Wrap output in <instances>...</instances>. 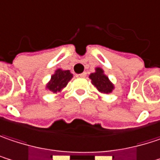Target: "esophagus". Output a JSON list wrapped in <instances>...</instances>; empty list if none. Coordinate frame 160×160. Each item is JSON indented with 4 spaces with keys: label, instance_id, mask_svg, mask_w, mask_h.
Here are the masks:
<instances>
[{
    "label": "esophagus",
    "instance_id": "1",
    "mask_svg": "<svg viewBox=\"0 0 160 160\" xmlns=\"http://www.w3.org/2000/svg\"><path fill=\"white\" fill-rule=\"evenodd\" d=\"M86 75H87L86 72H82V73H80V74H76V77H78V78H85Z\"/></svg>",
    "mask_w": 160,
    "mask_h": 160
}]
</instances>
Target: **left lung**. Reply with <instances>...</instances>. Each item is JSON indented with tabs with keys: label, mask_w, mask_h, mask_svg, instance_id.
Masks as SVG:
<instances>
[{
	"label": "left lung",
	"mask_w": 160,
	"mask_h": 160,
	"mask_svg": "<svg viewBox=\"0 0 160 160\" xmlns=\"http://www.w3.org/2000/svg\"><path fill=\"white\" fill-rule=\"evenodd\" d=\"M89 79L91 80L92 84L103 93H110L114 89L113 84L109 81L108 78L103 73L102 69L96 68V71L89 75Z\"/></svg>",
	"instance_id": "8db88e82"
}]
</instances>
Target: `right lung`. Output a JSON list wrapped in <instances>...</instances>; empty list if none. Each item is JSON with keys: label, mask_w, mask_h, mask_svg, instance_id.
<instances>
[{"label": "right lung", "mask_w": 160, "mask_h": 160, "mask_svg": "<svg viewBox=\"0 0 160 160\" xmlns=\"http://www.w3.org/2000/svg\"><path fill=\"white\" fill-rule=\"evenodd\" d=\"M71 78H72V74L71 73V71H62L59 69L52 76L50 82L47 84V89H50L54 93H57L61 91L64 87H66V85L71 80Z\"/></svg>", "instance_id": "1"}]
</instances>
